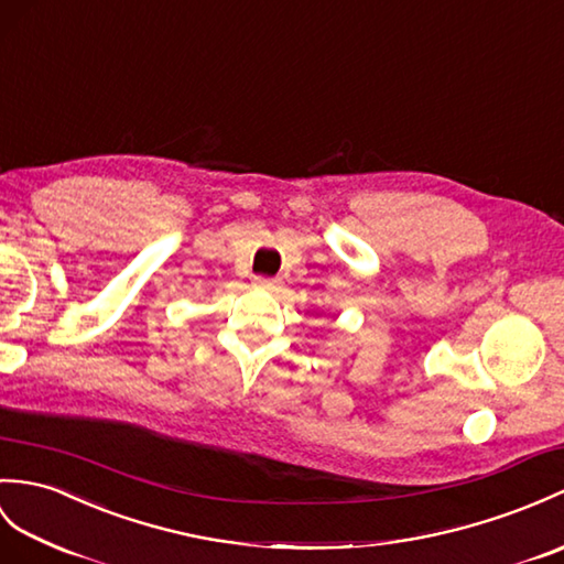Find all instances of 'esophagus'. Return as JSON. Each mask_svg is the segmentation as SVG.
I'll return each instance as SVG.
<instances>
[{"label": "esophagus", "mask_w": 564, "mask_h": 564, "mask_svg": "<svg viewBox=\"0 0 564 564\" xmlns=\"http://www.w3.org/2000/svg\"><path fill=\"white\" fill-rule=\"evenodd\" d=\"M281 285L279 279H269V276H254V288H261V291H276Z\"/></svg>", "instance_id": "esophagus-1"}]
</instances>
